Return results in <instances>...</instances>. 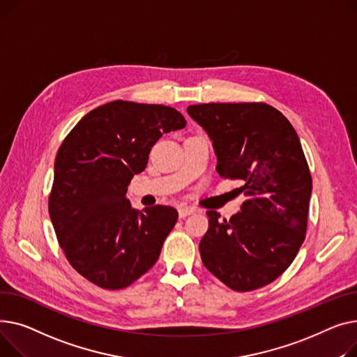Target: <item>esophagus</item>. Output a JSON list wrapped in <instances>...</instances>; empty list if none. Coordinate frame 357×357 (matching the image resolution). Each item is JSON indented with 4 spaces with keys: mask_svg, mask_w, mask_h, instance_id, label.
I'll return each mask as SVG.
<instances>
[{
    "mask_svg": "<svg viewBox=\"0 0 357 357\" xmlns=\"http://www.w3.org/2000/svg\"><path fill=\"white\" fill-rule=\"evenodd\" d=\"M195 212H196V208L190 207V206H181V207H178V216L180 218H185V216L192 215Z\"/></svg>",
    "mask_w": 357,
    "mask_h": 357,
    "instance_id": "obj_1",
    "label": "esophagus"
}]
</instances>
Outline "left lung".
Instances as JSON below:
<instances>
[{
    "instance_id": "8db88e82",
    "label": "left lung",
    "mask_w": 357,
    "mask_h": 357,
    "mask_svg": "<svg viewBox=\"0 0 357 357\" xmlns=\"http://www.w3.org/2000/svg\"><path fill=\"white\" fill-rule=\"evenodd\" d=\"M213 141L220 177L241 180V212L220 220L207 211L199 250L204 266L234 291L275 281L305 239L312 180L294 127L264 102L187 108Z\"/></svg>"
}]
</instances>
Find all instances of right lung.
<instances>
[{
	"label": "right lung",
	"instance_id": "1",
	"mask_svg": "<svg viewBox=\"0 0 357 357\" xmlns=\"http://www.w3.org/2000/svg\"><path fill=\"white\" fill-rule=\"evenodd\" d=\"M184 127L172 107L118 99L86 114L63 139L49 215L63 254L83 278L122 289L157 262L178 213L161 204L137 212L127 188L160 137Z\"/></svg>",
	"mask_w": 357,
	"mask_h": 357
}]
</instances>
